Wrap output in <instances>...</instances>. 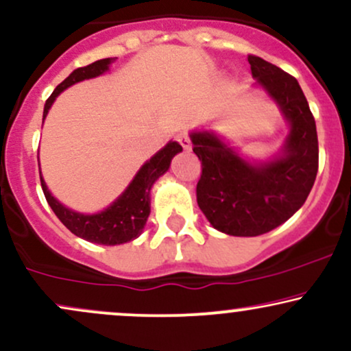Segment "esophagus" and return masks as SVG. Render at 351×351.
Returning a JSON list of instances; mask_svg holds the SVG:
<instances>
[{
	"label": "esophagus",
	"mask_w": 351,
	"mask_h": 351,
	"mask_svg": "<svg viewBox=\"0 0 351 351\" xmlns=\"http://www.w3.org/2000/svg\"><path fill=\"white\" fill-rule=\"evenodd\" d=\"M176 140H178L181 147L184 148V150L189 152L191 150V140H189V136L186 132H181V134H178V136H176Z\"/></svg>",
	"instance_id": "34e87169"
}]
</instances>
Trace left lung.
Masks as SVG:
<instances>
[{
  "label": "left lung",
  "mask_w": 351,
  "mask_h": 351,
  "mask_svg": "<svg viewBox=\"0 0 351 351\" xmlns=\"http://www.w3.org/2000/svg\"><path fill=\"white\" fill-rule=\"evenodd\" d=\"M256 86L264 88L289 122L279 155L249 162L211 130L189 134L201 162L198 206L211 226L229 236H261L299 211L318 170L315 119L295 77L249 56Z\"/></svg>",
  "instance_id": "left-lung-1"
}]
</instances>
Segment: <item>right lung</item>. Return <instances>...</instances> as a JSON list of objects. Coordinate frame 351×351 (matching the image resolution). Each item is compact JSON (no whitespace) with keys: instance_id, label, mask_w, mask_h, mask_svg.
I'll list each match as a JSON object with an SVG mask.
<instances>
[{"instance_id":"obj_1","label":"right lung","mask_w":351,"mask_h":351,"mask_svg":"<svg viewBox=\"0 0 351 351\" xmlns=\"http://www.w3.org/2000/svg\"><path fill=\"white\" fill-rule=\"evenodd\" d=\"M114 60V58L95 60V62L88 64L86 67H79V69L72 72L69 77L64 79L54 88L51 97L46 100L43 122L60 92L80 82V80L102 75L104 72L108 71V67H110ZM181 150L183 148H181L178 142H168L162 150L155 153L147 163L142 165V168L136 171L134 180L130 181V184H128L122 195L110 206H107L104 211L95 213V215H82V213L72 211V209L64 206L62 203H59L51 195V191L46 186V181L41 176L44 196H46L54 215L59 217L60 223L69 229L72 234L82 237V239L94 244L117 245L128 243V241H134L142 234L148 216H150V191L153 183L168 171L173 156ZM39 175H41V171H39Z\"/></svg>"}]
</instances>
